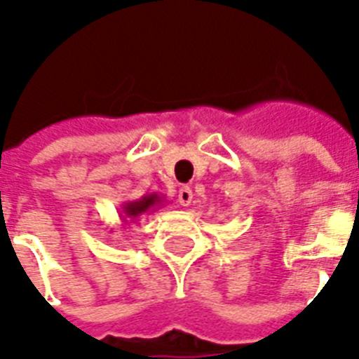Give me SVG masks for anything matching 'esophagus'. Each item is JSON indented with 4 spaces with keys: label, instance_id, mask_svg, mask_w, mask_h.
Instances as JSON below:
<instances>
[{
    "label": "esophagus",
    "instance_id": "obj_1",
    "mask_svg": "<svg viewBox=\"0 0 359 359\" xmlns=\"http://www.w3.org/2000/svg\"><path fill=\"white\" fill-rule=\"evenodd\" d=\"M191 199H194V194H191L190 188H188V186H182L179 190V196H177V201H179L182 207H188L191 203Z\"/></svg>",
    "mask_w": 359,
    "mask_h": 359
}]
</instances>
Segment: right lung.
I'll list each match as a JSON object with an SVG mask.
<instances>
[{"instance_id": "obj_1", "label": "right lung", "mask_w": 359, "mask_h": 359, "mask_svg": "<svg viewBox=\"0 0 359 359\" xmlns=\"http://www.w3.org/2000/svg\"><path fill=\"white\" fill-rule=\"evenodd\" d=\"M163 197H160L154 191V194H147L137 201H124L123 207H121V219L124 224H134L135 218H140L143 214H151L154 212L156 208L162 207Z\"/></svg>"}]
</instances>
